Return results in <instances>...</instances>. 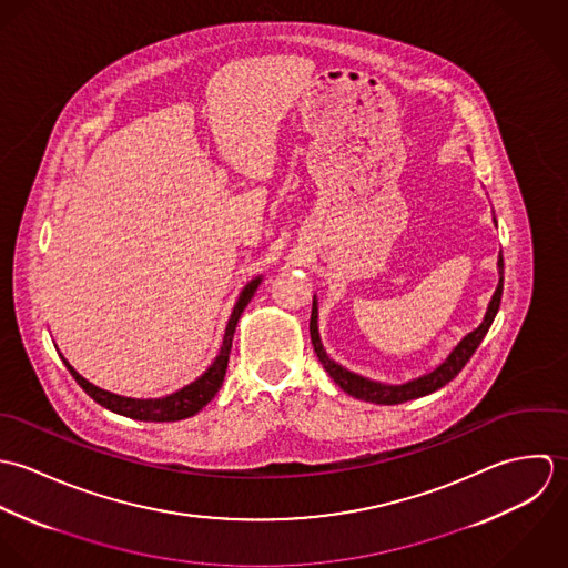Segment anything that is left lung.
<instances>
[{"label": "left lung", "mask_w": 568, "mask_h": 568, "mask_svg": "<svg viewBox=\"0 0 568 568\" xmlns=\"http://www.w3.org/2000/svg\"><path fill=\"white\" fill-rule=\"evenodd\" d=\"M496 224V217H494ZM503 281H505V263H503V252L498 254V285L491 294V301L485 310V316L480 321V325L469 332L467 336H463L453 351L448 353V357L444 362H439L433 371L408 379L404 384H384L377 379H368L359 373H353L348 368H344L336 359L329 357V353L325 351L323 341H321V332H318V298L314 296V305H312V321H310V334H312V344L314 351L321 359V364L325 366V371L332 375V379L341 386L344 393H348L355 399L362 402H371V404H384V406H395V404H404L417 397H426L435 390H439L442 386H446L448 382H453L454 377L460 373V368L467 364V359L474 355V351L478 348V344L487 336L498 307H500V296H503Z\"/></svg>", "instance_id": "8db88e82"}]
</instances>
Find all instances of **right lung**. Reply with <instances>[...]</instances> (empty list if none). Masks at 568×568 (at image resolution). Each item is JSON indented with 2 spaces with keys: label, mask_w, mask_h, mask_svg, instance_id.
<instances>
[{
  "label": "right lung",
  "mask_w": 568,
  "mask_h": 568,
  "mask_svg": "<svg viewBox=\"0 0 568 568\" xmlns=\"http://www.w3.org/2000/svg\"><path fill=\"white\" fill-rule=\"evenodd\" d=\"M263 276H256L252 278L239 294L234 307H232V314L227 318L226 334H224V342L220 346V353L217 357L213 359V364L191 384H186L184 388L171 393V395H164V397H151V399H135V397H124V395H115L110 393L105 388H99L94 386L90 379H85L61 353V359L63 364L68 366V371L72 373V377L79 382V386L101 406H105L108 410L118 413L122 417H131V419H138V422H180V419H186V417H193L197 415L215 395L217 390L222 388L224 384V377H226L227 357H230V348H232V338H234V329H236V323L243 314V310L247 307V303L252 301L254 292L258 290Z\"/></svg>",
  "instance_id": "obj_1"
}]
</instances>
